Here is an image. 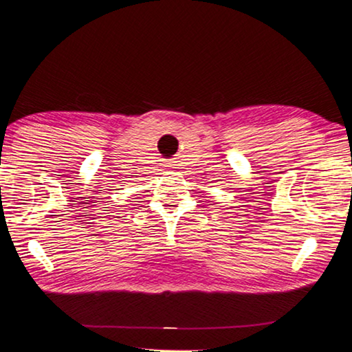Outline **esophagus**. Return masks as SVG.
<instances>
[{
	"mask_svg": "<svg viewBox=\"0 0 352 352\" xmlns=\"http://www.w3.org/2000/svg\"><path fill=\"white\" fill-rule=\"evenodd\" d=\"M170 166H173V164H170Z\"/></svg>",
	"mask_w": 352,
	"mask_h": 352,
	"instance_id": "34e87169",
	"label": "esophagus"
}]
</instances>
